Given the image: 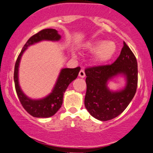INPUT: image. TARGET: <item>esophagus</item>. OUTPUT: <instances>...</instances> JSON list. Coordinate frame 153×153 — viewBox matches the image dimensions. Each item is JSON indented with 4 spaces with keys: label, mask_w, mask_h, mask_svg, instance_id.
I'll list each match as a JSON object with an SVG mask.
<instances>
[{
    "label": "esophagus",
    "mask_w": 153,
    "mask_h": 153,
    "mask_svg": "<svg viewBox=\"0 0 153 153\" xmlns=\"http://www.w3.org/2000/svg\"><path fill=\"white\" fill-rule=\"evenodd\" d=\"M79 76L81 77V78H84V77H85V73L83 69L80 70L79 73Z\"/></svg>",
    "instance_id": "obj_1"
}]
</instances>
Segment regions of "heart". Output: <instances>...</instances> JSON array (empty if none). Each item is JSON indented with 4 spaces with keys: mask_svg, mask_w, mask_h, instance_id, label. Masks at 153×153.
<instances>
[{
    "mask_svg": "<svg viewBox=\"0 0 153 153\" xmlns=\"http://www.w3.org/2000/svg\"><path fill=\"white\" fill-rule=\"evenodd\" d=\"M87 51L94 52L93 61L97 63H103L113 57L116 51V45L111 41L95 40L86 44Z\"/></svg>",
    "mask_w": 153,
    "mask_h": 153,
    "instance_id": "obj_1",
    "label": "heart"
}]
</instances>
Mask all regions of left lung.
<instances>
[{
  "instance_id": "1",
  "label": "left lung",
  "mask_w": 153,
  "mask_h": 153,
  "mask_svg": "<svg viewBox=\"0 0 153 153\" xmlns=\"http://www.w3.org/2000/svg\"><path fill=\"white\" fill-rule=\"evenodd\" d=\"M118 74L126 77V87L117 92L109 91L107 81ZM85 108L91 116L100 121H108L119 116L136 93L138 82L137 59L125 42L114 63L85 68Z\"/></svg>"
}]
</instances>
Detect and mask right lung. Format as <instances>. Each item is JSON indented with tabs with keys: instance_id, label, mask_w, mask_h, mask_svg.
<instances>
[{
	"instance_id": "obj_1",
	"label": "right lung",
	"mask_w": 153,
	"mask_h": 153,
	"mask_svg": "<svg viewBox=\"0 0 153 153\" xmlns=\"http://www.w3.org/2000/svg\"><path fill=\"white\" fill-rule=\"evenodd\" d=\"M61 39V35H58V31L54 29H45L39 31L27 40L24 45L21 53L19 55L15 63L14 79L15 89L22 105L28 114L36 118H48L53 116L60 109L63 103V94L67 89L68 86L72 81L76 78L80 71V67L74 68H63L61 71L57 82L52 92L45 98L40 100H32L27 97L23 93L18 80V71L20 60L25 50L30 46L42 40L58 41Z\"/></svg>"
}]
</instances>
